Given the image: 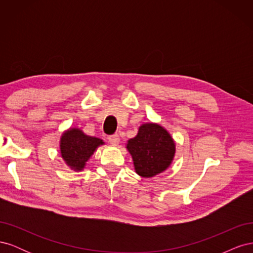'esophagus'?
Returning <instances> with one entry per match:
<instances>
[{
  "mask_svg": "<svg viewBox=\"0 0 253 253\" xmlns=\"http://www.w3.org/2000/svg\"><path fill=\"white\" fill-rule=\"evenodd\" d=\"M108 140H109V142H110L111 144L116 145V144H118V143H119V141H120V139H119V135H118V134H113V135H110V136H108Z\"/></svg>",
  "mask_w": 253,
  "mask_h": 253,
  "instance_id": "esophagus-1",
  "label": "esophagus"
}]
</instances>
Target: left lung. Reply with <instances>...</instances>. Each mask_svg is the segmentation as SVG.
Listing matches in <instances>:
<instances>
[{"label":"left lung","instance_id":"obj_1","mask_svg":"<svg viewBox=\"0 0 253 253\" xmlns=\"http://www.w3.org/2000/svg\"><path fill=\"white\" fill-rule=\"evenodd\" d=\"M126 148L133 157L136 172L142 177H152L165 171L175 154L170 134L154 124L141 126L137 136L128 140Z\"/></svg>","mask_w":253,"mask_h":253}]
</instances>
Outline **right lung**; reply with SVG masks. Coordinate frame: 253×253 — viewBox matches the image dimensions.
Instances as JSON below:
<instances>
[{"mask_svg":"<svg viewBox=\"0 0 253 253\" xmlns=\"http://www.w3.org/2000/svg\"><path fill=\"white\" fill-rule=\"evenodd\" d=\"M102 140L84 135L80 129H70L61 138V154L68 166L75 170H82L87 159Z\"/></svg>","mask_w":253,"mask_h":253,"instance_id":"add662e5","label":"right lung"}]
</instances>
